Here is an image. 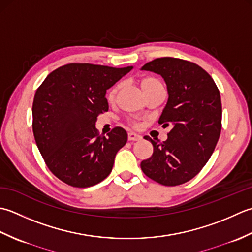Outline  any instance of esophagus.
Wrapping results in <instances>:
<instances>
[{"instance_id": "34e87169", "label": "esophagus", "mask_w": 252, "mask_h": 252, "mask_svg": "<svg viewBox=\"0 0 252 252\" xmlns=\"http://www.w3.org/2000/svg\"><path fill=\"white\" fill-rule=\"evenodd\" d=\"M141 138L142 137L136 132H128V140L129 141H139L141 140Z\"/></svg>"}]
</instances>
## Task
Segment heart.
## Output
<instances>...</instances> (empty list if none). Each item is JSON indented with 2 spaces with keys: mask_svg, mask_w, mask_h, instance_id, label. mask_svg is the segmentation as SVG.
Instances as JSON below:
<instances>
[{
  "mask_svg": "<svg viewBox=\"0 0 252 252\" xmlns=\"http://www.w3.org/2000/svg\"><path fill=\"white\" fill-rule=\"evenodd\" d=\"M158 85H161V84L158 83V80L151 78V77H147V78H143L140 81V86H141L143 92H147L148 90H150L151 88H153V87H156ZM119 88H120V85H115L114 87H113V88L110 90L109 94H107V99H109L110 101L114 100L115 96H116L117 91H119Z\"/></svg>",
  "mask_w": 252,
  "mask_h": 252,
  "instance_id": "b5f03b06",
  "label": "heart"
}]
</instances>
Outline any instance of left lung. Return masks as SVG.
Masks as SVG:
<instances>
[{"label": "left lung", "instance_id": "obj_1", "mask_svg": "<svg viewBox=\"0 0 252 252\" xmlns=\"http://www.w3.org/2000/svg\"><path fill=\"white\" fill-rule=\"evenodd\" d=\"M142 70L162 76L168 99L158 124L172 125L162 143L146 136L152 156L140 164L142 172L164 186L190 181L207 164L222 127V103L212 77L191 62L161 58L145 64Z\"/></svg>", "mask_w": 252, "mask_h": 252}]
</instances>
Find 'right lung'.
<instances>
[{
  "label": "right lung",
  "mask_w": 252,
  "mask_h": 252,
  "mask_svg": "<svg viewBox=\"0 0 252 252\" xmlns=\"http://www.w3.org/2000/svg\"><path fill=\"white\" fill-rule=\"evenodd\" d=\"M132 68L67 64L49 74L35 91L34 140L49 169L62 182L87 188L109 176L127 132L116 127L107 137L99 136L95 122L109 111L106 90Z\"/></svg>",
  "instance_id": "add662e5"
}]
</instances>
